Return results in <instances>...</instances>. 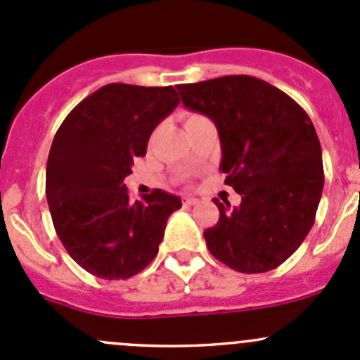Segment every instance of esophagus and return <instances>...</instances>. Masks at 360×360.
<instances>
[{"label": "esophagus", "instance_id": "obj_1", "mask_svg": "<svg viewBox=\"0 0 360 360\" xmlns=\"http://www.w3.org/2000/svg\"><path fill=\"white\" fill-rule=\"evenodd\" d=\"M198 202H200V200H198V198H193V197L184 198V205H197Z\"/></svg>", "mask_w": 360, "mask_h": 360}]
</instances>
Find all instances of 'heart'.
<instances>
[{"mask_svg":"<svg viewBox=\"0 0 360 360\" xmlns=\"http://www.w3.org/2000/svg\"><path fill=\"white\" fill-rule=\"evenodd\" d=\"M198 118H202V116H198V115H188L186 123H188V122H193V120H198Z\"/></svg>","mask_w":360,"mask_h":360,"instance_id":"heart-1","label":"heart"}]
</instances>
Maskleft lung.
I'll return each instance as SVG.
<instances>
[{
	"mask_svg": "<svg viewBox=\"0 0 360 360\" xmlns=\"http://www.w3.org/2000/svg\"><path fill=\"white\" fill-rule=\"evenodd\" d=\"M177 90L188 110L214 122L224 183L242 197L237 207L214 198L219 221L203 231L207 249L242 274L274 270L307 238L322 197L314 123L288 94L254 76H221Z\"/></svg>",
	"mask_w": 360,
	"mask_h": 360,
	"instance_id": "left-lung-1",
	"label": "left lung"
}]
</instances>
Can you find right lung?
Returning <instances> with one entry per match:
<instances>
[{"label":"right lung","instance_id":"right-lung-1","mask_svg":"<svg viewBox=\"0 0 360 360\" xmlns=\"http://www.w3.org/2000/svg\"><path fill=\"white\" fill-rule=\"evenodd\" d=\"M179 104L174 86L110 83L83 99L53 137L46 200L69 256L89 274L120 281L155 259L181 198L153 190L132 202L123 184L157 125Z\"/></svg>","mask_w":360,"mask_h":360}]
</instances>
